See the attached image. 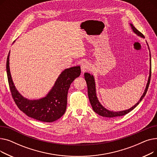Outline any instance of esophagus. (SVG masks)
Instances as JSON below:
<instances>
[{"mask_svg": "<svg viewBox=\"0 0 157 157\" xmlns=\"http://www.w3.org/2000/svg\"><path fill=\"white\" fill-rule=\"evenodd\" d=\"M81 71L83 72H85L87 71L90 69V65L88 62H83L81 65Z\"/></svg>", "mask_w": 157, "mask_h": 157, "instance_id": "obj_1", "label": "esophagus"}]
</instances>
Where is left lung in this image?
Returning a JSON list of instances; mask_svg holds the SVG:
<instances>
[{
    "mask_svg": "<svg viewBox=\"0 0 157 157\" xmlns=\"http://www.w3.org/2000/svg\"><path fill=\"white\" fill-rule=\"evenodd\" d=\"M130 26L131 27L132 30L136 34L137 36L141 37L142 38H144V36L142 33L140 32L138 30L135 28V27L133 25L132 23H129ZM147 46L148 48V49H149L150 52V72H149V77H148L147 82V84L144 90V92L142 96L140 98L139 101L134 105H133L132 108L130 109H128L127 110H123V111H110L108 109H106L101 104V102L98 101V98L97 97V93H96V86H95V78L92 74H90V73L85 72L84 74V77L85 79V81L86 82L87 84V87H88V98H89V101L90 104H91V105L92 107L93 110L98 115L100 116L104 117H107V118H114V117H121L123 116V115H125L126 114L128 113L131 111H132L138 105V104L140 103L144 97L148 87H149L150 85V78H151V53L150 50V48L149 46H148V44L147 43Z\"/></svg>",
    "mask_w": 157,
    "mask_h": 157,
    "instance_id": "left-lung-1",
    "label": "left lung"
}]
</instances>
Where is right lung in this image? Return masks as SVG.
<instances>
[{
	"label": "right lung",
	"mask_w": 157,
	"mask_h": 157,
	"mask_svg": "<svg viewBox=\"0 0 157 157\" xmlns=\"http://www.w3.org/2000/svg\"><path fill=\"white\" fill-rule=\"evenodd\" d=\"M10 52L6 62L7 79L13 98L18 108L28 117L43 122L50 123L61 118L67 108L71 84L81 74L80 66L64 69L45 97L32 100L23 97L16 89L10 72Z\"/></svg>",
	"instance_id": "1"
}]
</instances>
